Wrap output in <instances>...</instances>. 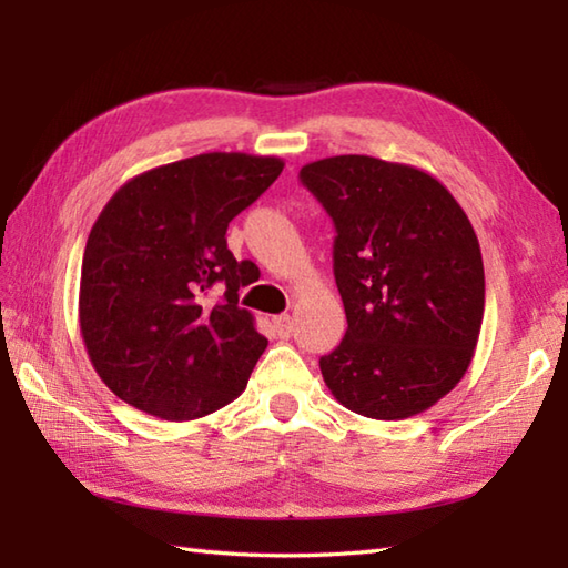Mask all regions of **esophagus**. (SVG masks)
Here are the masks:
<instances>
[{"mask_svg":"<svg viewBox=\"0 0 568 568\" xmlns=\"http://www.w3.org/2000/svg\"><path fill=\"white\" fill-rule=\"evenodd\" d=\"M273 329L281 339H287L293 334V317L291 315H277L273 317Z\"/></svg>","mask_w":568,"mask_h":568,"instance_id":"obj_1","label":"esophagus"}]
</instances>
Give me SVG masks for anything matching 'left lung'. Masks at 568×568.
I'll use <instances>...</instances> for the list:
<instances>
[{
	"instance_id": "1",
	"label": "left lung",
	"mask_w": 568,
	"mask_h": 568,
	"mask_svg": "<svg viewBox=\"0 0 568 568\" xmlns=\"http://www.w3.org/2000/svg\"><path fill=\"white\" fill-rule=\"evenodd\" d=\"M303 185L336 226L334 277L348 329L320 358L344 407L373 419L425 413L474 358L486 305L484 258L462 204L415 165L332 155Z\"/></svg>"
}]
</instances>
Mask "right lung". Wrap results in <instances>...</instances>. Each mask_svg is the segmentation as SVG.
Here are the masks:
<instances>
[{
	"mask_svg": "<svg viewBox=\"0 0 568 568\" xmlns=\"http://www.w3.org/2000/svg\"><path fill=\"white\" fill-rule=\"evenodd\" d=\"M275 155L200 153L131 178L104 204L80 275V332L119 400L185 422L244 393L265 336L239 307L226 226L283 173ZM225 285L220 304L209 287Z\"/></svg>",
	"mask_w": 568,
	"mask_h": 568,
	"instance_id": "add662e5",
	"label": "right lung"
}]
</instances>
